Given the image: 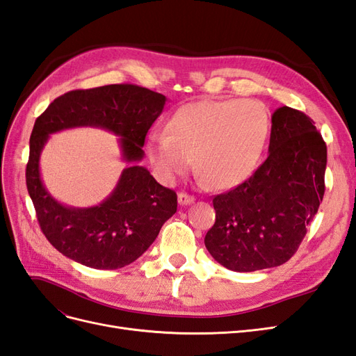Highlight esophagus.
Wrapping results in <instances>:
<instances>
[{
	"label": "esophagus",
	"instance_id": "34e87169",
	"mask_svg": "<svg viewBox=\"0 0 356 356\" xmlns=\"http://www.w3.org/2000/svg\"><path fill=\"white\" fill-rule=\"evenodd\" d=\"M178 202H179V204H190V203L195 202V196L187 195V193L181 191L178 195Z\"/></svg>",
	"mask_w": 356,
	"mask_h": 356
}]
</instances>
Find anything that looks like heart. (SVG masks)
<instances>
[{
  "instance_id": "heart-1",
  "label": "heart",
  "mask_w": 356,
  "mask_h": 356,
  "mask_svg": "<svg viewBox=\"0 0 356 356\" xmlns=\"http://www.w3.org/2000/svg\"><path fill=\"white\" fill-rule=\"evenodd\" d=\"M270 129L268 114L254 101H197L172 115L165 134L147 141L157 175L174 181L193 166L213 188L227 190L252 175Z\"/></svg>"
}]
</instances>
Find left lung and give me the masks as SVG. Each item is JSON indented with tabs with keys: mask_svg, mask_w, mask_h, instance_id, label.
Wrapping results in <instances>:
<instances>
[{
	"mask_svg": "<svg viewBox=\"0 0 356 356\" xmlns=\"http://www.w3.org/2000/svg\"><path fill=\"white\" fill-rule=\"evenodd\" d=\"M327 145L305 113L272 115L264 163L236 188L215 196V224L204 246L233 272L286 263L296 254L325 193Z\"/></svg>",
	"mask_w": 356,
	"mask_h": 356,
	"instance_id": "1",
	"label": "left lung"
}]
</instances>
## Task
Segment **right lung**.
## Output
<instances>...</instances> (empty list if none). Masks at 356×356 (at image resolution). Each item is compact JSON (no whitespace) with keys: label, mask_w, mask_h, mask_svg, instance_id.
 Returning a JSON list of instances; mask_svg holds the SVG:
<instances>
[{"label":"right lung","mask_w":356,"mask_h":356,"mask_svg":"<svg viewBox=\"0 0 356 356\" xmlns=\"http://www.w3.org/2000/svg\"><path fill=\"white\" fill-rule=\"evenodd\" d=\"M161 93L136 84H108L71 90L53 101L32 129L26 187L47 241L71 260L92 268H120L152 245L177 212V193L160 186L144 166L122 172L111 195L98 207L71 208L53 199L40 177V154L49 135L93 126L120 136L123 160L144 157L148 129L163 111Z\"/></svg>","instance_id":"obj_1"}]
</instances>
